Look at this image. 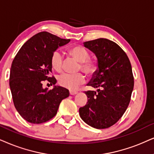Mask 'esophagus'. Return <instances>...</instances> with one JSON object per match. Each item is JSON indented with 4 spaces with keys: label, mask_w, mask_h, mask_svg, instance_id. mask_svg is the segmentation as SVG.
<instances>
[{
    "label": "esophagus",
    "mask_w": 154,
    "mask_h": 154,
    "mask_svg": "<svg viewBox=\"0 0 154 154\" xmlns=\"http://www.w3.org/2000/svg\"><path fill=\"white\" fill-rule=\"evenodd\" d=\"M76 94H77V91H69V94L70 95H75Z\"/></svg>",
    "instance_id": "obj_1"
}]
</instances>
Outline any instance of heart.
Returning a JSON list of instances; mask_svg holds the SVG:
<instances>
[{"instance_id": "1", "label": "heart", "mask_w": 154, "mask_h": 154, "mask_svg": "<svg viewBox=\"0 0 154 154\" xmlns=\"http://www.w3.org/2000/svg\"><path fill=\"white\" fill-rule=\"evenodd\" d=\"M69 52L81 63V69L87 75H93L97 71V64L89 60L90 54L86 48L82 46H75L69 50ZM63 59V53L60 50H56L53 52L51 57V64L54 69L58 72L61 71ZM85 81V76L82 73H63L58 77V82L60 85L70 90L77 89Z\"/></svg>"}]
</instances>
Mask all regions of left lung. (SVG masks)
Returning <instances> with one entry per match:
<instances>
[{"mask_svg": "<svg viewBox=\"0 0 154 154\" xmlns=\"http://www.w3.org/2000/svg\"><path fill=\"white\" fill-rule=\"evenodd\" d=\"M84 47L94 53L97 69L87 85L98 88L87 91L88 101L79 109L84 122L96 129L109 128L126 112L134 89L129 57L117 44L106 38L85 42Z\"/></svg>", "mask_w": 154, "mask_h": 154, "instance_id": "1", "label": "left lung"}]
</instances>
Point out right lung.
I'll return each mask as SVG.
<instances>
[{"mask_svg": "<svg viewBox=\"0 0 154 154\" xmlns=\"http://www.w3.org/2000/svg\"><path fill=\"white\" fill-rule=\"evenodd\" d=\"M69 41L48 32H39L23 45L13 60L10 88L15 109L27 122L42 124L51 119L62 100L69 97V91L55 86L57 80L49 75L53 52ZM44 80L53 84L54 88H43Z\"/></svg>", "mask_w": 154, "mask_h": 154, "instance_id": "right-lung-1", "label": "right lung"}]
</instances>
